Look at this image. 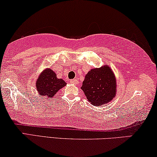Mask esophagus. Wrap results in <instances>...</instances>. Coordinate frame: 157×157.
<instances>
[{
  "label": "esophagus",
  "instance_id": "1",
  "mask_svg": "<svg viewBox=\"0 0 157 157\" xmlns=\"http://www.w3.org/2000/svg\"><path fill=\"white\" fill-rule=\"evenodd\" d=\"M70 82L71 83H74V84H77V83H78V79H71V80L70 81Z\"/></svg>",
  "mask_w": 157,
  "mask_h": 157
}]
</instances>
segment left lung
I'll list each match as a JSON object with an SVG mask.
<instances>
[{
	"label": "left lung",
	"instance_id": "1",
	"mask_svg": "<svg viewBox=\"0 0 157 157\" xmlns=\"http://www.w3.org/2000/svg\"><path fill=\"white\" fill-rule=\"evenodd\" d=\"M81 89L93 106L104 105L116 96L117 79L109 66H103L87 73Z\"/></svg>",
	"mask_w": 157,
	"mask_h": 157
}]
</instances>
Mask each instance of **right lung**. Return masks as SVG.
Here are the masks:
<instances>
[{
	"instance_id": "1",
	"label": "right lung",
	"mask_w": 157,
	"mask_h": 157,
	"mask_svg": "<svg viewBox=\"0 0 157 157\" xmlns=\"http://www.w3.org/2000/svg\"><path fill=\"white\" fill-rule=\"evenodd\" d=\"M66 85L62 78H58L56 73L51 68L43 71L36 81V86L38 95L53 98L55 94Z\"/></svg>"
}]
</instances>
